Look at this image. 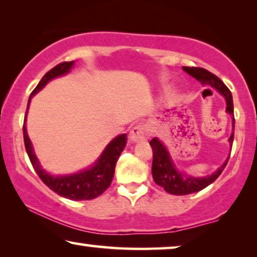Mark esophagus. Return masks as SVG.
I'll use <instances>...</instances> for the list:
<instances>
[{"mask_svg":"<svg viewBox=\"0 0 257 257\" xmlns=\"http://www.w3.org/2000/svg\"><path fill=\"white\" fill-rule=\"evenodd\" d=\"M151 137V130L147 125L145 124H139L135 126L130 132V139L131 142L137 143V142H144V140H147Z\"/></svg>","mask_w":257,"mask_h":257,"instance_id":"34e87169","label":"esophagus"}]
</instances>
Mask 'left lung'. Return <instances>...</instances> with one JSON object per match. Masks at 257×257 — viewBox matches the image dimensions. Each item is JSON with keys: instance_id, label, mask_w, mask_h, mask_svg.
Listing matches in <instances>:
<instances>
[{"instance_id": "1", "label": "left lung", "mask_w": 257, "mask_h": 257, "mask_svg": "<svg viewBox=\"0 0 257 257\" xmlns=\"http://www.w3.org/2000/svg\"><path fill=\"white\" fill-rule=\"evenodd\" d=\"M184 70L188 75H191L193 78L199 80L203 85L212 86L216 89L223 97L226 98L227 101V112L231 115L234 114V105H233V97L231 92L228 87L224 85V83L219 77L209 72L208 70L203 68H189V66H184ZM235 128V119H233V130ZM234 140V132L231 133L229 143L233 144ZM150 145L153 150V163H152V175L153 180L157 185L163 187L165 191L170 194L174 195H186L192 194V193L199 192L201 189L206 188L212 182L216 180L222 173V171L226 167L228 159L222 166H221L216 172H214L212 175L205 178H193L187 177V175L177 171L172 163L170 154H168L166 147L161 144L157 138H153L150 142Z\"/></svg>"}]
</instances>
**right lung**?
<instances>
[{"instance_id": "add662e5", "label": "right lung", "mask_w": 257, "mask_h": 257, "mask_svg": "<svg viewBox=\"0 0 257 257\" xmlns=\"http://www.w3.org/2000/svg\"><path fill=\"white\" fill-rule=\"evenodd\" d=\"M73 63H75V61L59 63L55 68H52L50 71L45 73L43 78L41 79V82L38 83V85L31 92L29 101H28V107H29L31 97L35 93H37L49 80L69 72L70 69L72 68ZM24 121H26V119H24ZM23 138L30 163L33 165L35 172L41 178V180L51 191L57 193L58 195L64 196V198L70 200H76V201H79V200H92L106 191L108 186L111 185L112 179H113L115 163H117L119 156H120L122 150L125 149L126 143H127L126 135L118 136L117 138H114L108 144L99 159L90 170L83 171L77 174L65 175V177H54V175L48 174L47 172L41 168V165L38 163L37 158L33 151L29 137H28L26 124L23 125Z\"/></svg>"}]
</instances>
